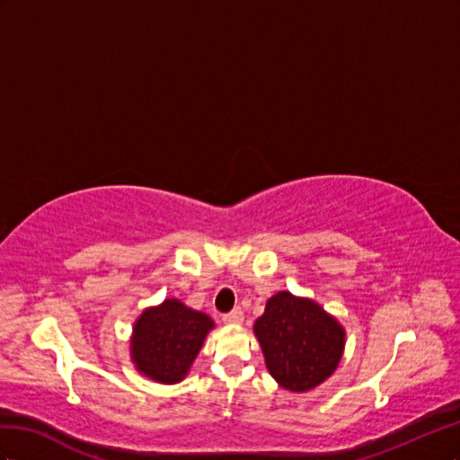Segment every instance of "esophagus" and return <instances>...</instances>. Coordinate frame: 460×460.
<instances>
[{
    "instance_id": "34e87169",
    "label": "esophagus",
    "mask_w": 460,
    "mask_h": 460,
    "mask_svg": "<svg viewBox=\"0 0 460 460\" xmlns=\"http://www.w3.org/2000/svg\"><path fill=\"white\" fill-rule=\"evenodd\" d=\"M243 320H244V314L241 308H234L233 312L223 316V322H226L227 325H239V323H243Z\"/></svg>"
}]
</instances>
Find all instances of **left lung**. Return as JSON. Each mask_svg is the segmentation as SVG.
<instances>
[{"instance_id": "8db88e82", "label": "left lung", "mask_w": 460, "mask_h": 460, "mask_svg": "<svg viewBox=\"0 0 460 460\" xmlns=\"http://www.w3.org/2000/svg\"><path fill=\"white\" fill-rule=\"evenodd\" d=\"M271 377L305 393L330 377L345 349V330L318 303L288 291L273 295L254 323Z\"/></svg>"}]
</instances>
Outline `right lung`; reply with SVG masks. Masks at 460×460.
I'll list each match as a JSON object with an SVG mask.
<instances>
[{
	"label": "right lung",
	"mask_w": 460,
	"mask_h": 460,
	"mask_svg": "<svg viewBox=\"0 0 460 460\" xmlns=\"http://www.w3.org/2000/svg\"><path fill=\"white\" fill-rule=\"evenodd\" d=\"M214 322L204 312L167 298L135 322L130 358L137 370L160 384H179L190 370Z\"/></svg>",
	"instance_id": "obj_1"
}]
</instances>
